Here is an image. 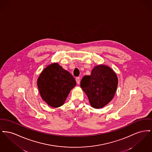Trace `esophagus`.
<instances>
[{"mask_svg":"<svg viewBox=\"0 0 152 152\" xmlns=\"http://www.w3.org/2000/svg\"><path fill=\"white\" fill-rule=\"evenodd\" d=\"M76 83H77V84H80V77H76Z\"/></svg>","mask_w":152,"mask_h":152,"instance_id":"34e87169","label":"esophagus"}]
</instances>
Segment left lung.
<instances>
[{"label": "left lung", "mask_w": 152, "mask_h": 152, "mask_svg": "<svg viewBox=\"0 0 152 152\" xmlns=\"http://www.w3.org/2000/svg\"><path fill=\"white\" fill-rule=\"evenodd\" d=\"M118 83L115 72L108 66L99 65L93 68L90 76L82 78L80 87L88 96L91 106L101 108L114 98Z\"/></svg>", "instance_id": "left-lung-1"}]
</instances>
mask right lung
Listing matches in <instances>:
<instances>
[{
  "instance_id": "obj_1",
  "label": "right lung",
  "mask_w": 152,
  "mask_h": 152,
  "mask_svg": "<svg viewBox=\"0 0 152 152\" xmlns=\"http://www.w3.org/2000/svg\"><path fill=\"white\" fill-rule=\"evenodd\" d=\"M76 85L73 76L58 63L48 65L37 80L41 98L49 106L54 108L64 104L71 90Z\"/></svg>"
}]
</instances>
